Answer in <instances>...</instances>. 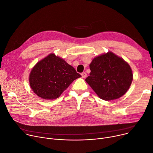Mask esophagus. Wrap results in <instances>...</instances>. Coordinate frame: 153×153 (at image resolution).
I'll return each instance as SVG.
<instances>
[{"mask_svg":"<svg viewBox=\"0 0 153 153\" xmlns=\"http://www.w3.org/2000/svg\"><path fill=\"white\" fill-rule=\"evenodd\" d=\"M81 76L82 78H85L87 77V73L85 72H83L82 73H81Z\"/></svg>","mask_w":153,"mask_h":153,"instance_id":"obj_1","label":"esophagus"}]
</instances>
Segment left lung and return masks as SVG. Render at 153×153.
<instances>
[{
    "label": "left lung",
    "mask_w": 153,
    "mask_h": 153,
    "mask_svg": "<svg viewBox=\"0 0 153 153\" xmlns=\"http://www.w3.org/2000/svg\"><path fill=\"white\" fill-rule=\"evenodd\" d=\"M91 72L85 81L105 101L118 99L127 92L133 79L129 65L112 52L95 57L90 65Z\"/></svg>",
    "instance_id": "left-lung-1"
}]
</instances>
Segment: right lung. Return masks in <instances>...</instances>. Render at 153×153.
Masks as SVG:
<instances>
[{"mask_svg": "<svg viewBox=\"0 0 153 153\" xmlns=\"http://www.w3.org/2000/svg\"><path fill=\"white\" fill-rule=\"evenodd\" d=\"M80 77L73 66L54 53H51L33 68L29 82L33 92L40 98L55 100Z\"/></svg>", "mask_w": 153, "mask_h": 153, "instance_id": "obj_1", "label": "right lung"}]
</instances>
